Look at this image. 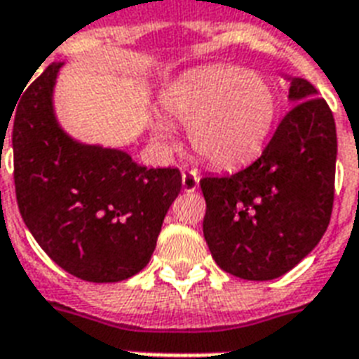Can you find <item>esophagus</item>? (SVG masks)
Instances as JSON below:
<instances>
[{
    "label": "esophagus",
    "mask_w": 359,
    "mask_h": 359,
    "mask_svg": "<svg viewBox=\"0 0 359 359\" xmlns=\"http://www.w3.org/2000/svg\"><path fill=\"white\" fill-rule=\"evenodd\" d=\"M199 186V173L196 169H184L182 171V188L186 191H194Z\"/></svg>",
    "instance_id": "obj_1"
}]
</instances>
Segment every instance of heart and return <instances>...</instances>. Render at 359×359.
Listing matches in <instances>:
<instances>
[{
  "mask_svg": "<svg viewBox=\"0 0 359 359\" xmlns=\"http://www.w3.org/2000/svg\"><path fill=\"white\" fill-rule=\"evenodd\" d=\"M163 108L190 126L191 145L205 162L236 168L261 152L276 121L278 97L264 76L212 65L177 81L163 95Z\"/></svg>",
  "mask_w": 359,
  "mask_h": 359,
  "instance_id": "heart-1",
  "label": "heart"
}]
</instances>
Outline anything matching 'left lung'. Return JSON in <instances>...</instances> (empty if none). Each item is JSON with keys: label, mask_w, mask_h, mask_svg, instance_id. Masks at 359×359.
<instances>
[{"label": "left lung", "mask_w": 359, "mask_h": 359, "mask_svg": "<svg viewBox=\"0 0 359 359\" xmlns=\"http://www.w3.org/2000/svg\"><path fill=\"white\" fill-rule=\"evenodd\" d=\"M296 102L255 162L229 177L199 180L203 233L218 266L268 281L298 264L328 229L335 194L334 114L311 81L292 78Z\"/></svg>", "instance_id": "8db88e82"}]
</instances>
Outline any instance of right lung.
Segmentation results:
<instances>
[{"label": "right lung", "mask_w": 359, "mask_h": 359, "mask_svg": "<svg viewBox=\"0 0 359 359\" xmlns=\"http://www.w3.org/2000/svg\"><path fill=\"white\" fill-rule=\"evenodd\" d=\"M48 65L18 100L13 123L14 190L24 224L55 264L93 283L147 266L179 196L177 168L147 169L123 151L81 145L59 128Z\"/></svg>", "instance_id": "right-lung-1"}]
</instances>
